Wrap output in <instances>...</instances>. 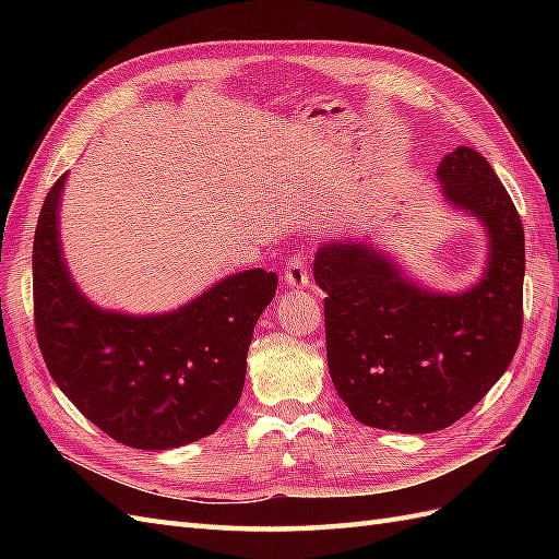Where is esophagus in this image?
Listing matches in <instances>:
<instances>
[{"instance_id":"esophagus-1","label":"esophagus","mask_w":559,"mask_h":559,"mask_svg":"<svg viewBox=\"0 0 559 559\" xmlns=\"http://www.w3.org/2000/svg\"><path fill=\"white\" fill-rule=\"evenodd\" d=\"M284 284L292 286V289H300V286L310 284V273H308V261L300 257V253H294V257L286 261L284 267Z\"/></svg>"}]
</instances>
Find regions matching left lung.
I'll return each instance as SVG.
<instances>
[{
    "label": "left lung",
    "instance_id": "1",
    "mask_svg": "<svg viewBox=\"0 0 559 559\" xmlns=\"http://www.w3.org/2000/svg\"><path fill=\"white\" fill-rule=\"evenodd\" d=\"M436 179L450 205L487 230V270L468 292L421 289L368 242L335 240L314 257V280L326 292L329 373L366 427L429 433L454 425L520 345L524 230L509 191L468 146L448 154Z\"/></svg>",
    "mask_w": 559,
    "mask_h": 559
}]
</instances>
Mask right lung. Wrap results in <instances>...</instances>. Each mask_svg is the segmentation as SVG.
Instances as JSON below:
<instances>
[{
	"label": "right lung",
	"mask_w": 559,
	"mask_h": 559,
	"mask_svg": "<svg viewBox=\"0 0 559 559\" xmlns=\"http://www.w3.org/2000/svg\"><path fill=\"white\" fill-rule=\"evenodd\" d=\"M64 177L44 200L32 247L35 326L50 378L123 445L170 450L214 433L242 396L253 326L275 298L277 275L245 270L165 314L97 308L62 259Z\"/></svg>",
	"instance_id": "1"
}]
</instances>
